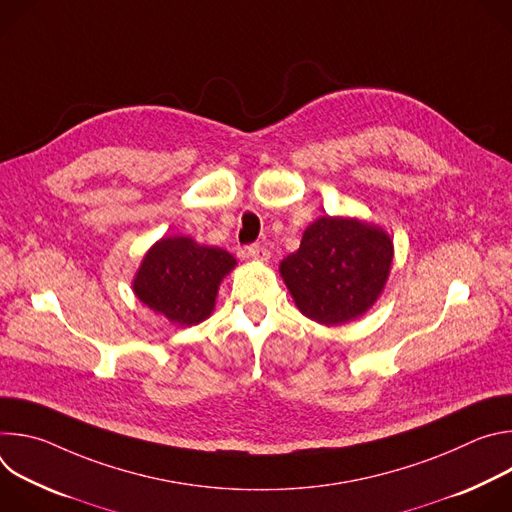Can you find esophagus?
<instances>
[{"instance_id":"1","label":"esophagus","mask_w":512,"mask_h":512,"mask_svg":"<svg viewBox=\"0 0 512 512\" xmlns=\"http://www.w3.org/2000/svg\"><path fill=\"white\" fill-rule=\"evenodd\" d=\"M247 251H249V257L255 259V261H267L269 259V251L263 245H249Z\"/></svg>"}]
</instances>
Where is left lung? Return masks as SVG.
Here are the masks:
<instances>
[{"mask_svg":"<svg viewBox=\"0 0 512 512\" xmlns=\"http://www.w3.org/2000/svg\"><path fill=\"white\" fill-rule=\"evenodd\" d=\"M393 263V241L375 225L320 216L287 255L279 273L298 310L324 326L356 320L381 296Z\"/></svg>","mask_w":512,"mask_h":512,"instance_id":"8db88e82","label":"left lung"}]
</instances>
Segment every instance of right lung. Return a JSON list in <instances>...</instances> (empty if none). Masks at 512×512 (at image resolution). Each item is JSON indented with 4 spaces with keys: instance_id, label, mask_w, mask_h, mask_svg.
<instances>
[{
    "instance_id": "obj_1",
    "label": "right lung",
    "mask_w": 512,
    "mask_h": 512,
    "mask_svg": "<svg viewBox=\"0 0 512 512\" xmlns=\"http://www.w3.org/2000/svg\"><path fill=\"white\" fill-rule=\"evenodd\" d=\"M235 265L225 249L198 245L190 237H164L145 253L133 291L170 322L192 326L212 314L218 285Z\"/></svg>"
}]
</instances>
